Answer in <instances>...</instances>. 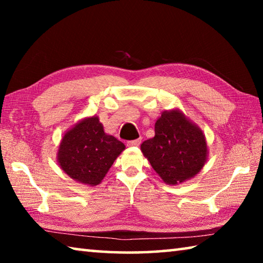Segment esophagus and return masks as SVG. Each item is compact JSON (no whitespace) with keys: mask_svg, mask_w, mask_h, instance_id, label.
Listing matches in <instances>:
<instances>
[{"mask_svg":"<svg viewBox=\"0 0 263 263\" xmlns=\"http://www.w3.org/2000/svg\"><path fill=\"white\" fill-rule=\"evenodd\" d=\"M140 139H136V140H130L126 142V145L128 146V147H133V146H139L140 145Z\"/></svg>","mask_w":263,"mask_h":263,"instance_id":"34e87169","label":"esophagus"}]
</instances>
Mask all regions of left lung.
<instances>
[{"instance_id":"left-lung-1","label":"left lung","mask_w":263,"mask_h":263,"mask_svg":"<svg viewBox=\"0 0 263 263\" xmlns=\"http://www.w3.org/2000/svg\"><path fill=\"white\" fill-rule=\"evenodd\" d=\"M155 136L140 146L164 183L176 185L193 179L208 161L205 135L179 108L163 111L155 122Z\"/></svg>"}]
</instances>
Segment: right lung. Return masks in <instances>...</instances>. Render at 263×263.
<instances>
[{
  "label": "right lung",
  "instance_id": "obj_1",
  "mask_svg": "<svg viewBox=\"0 0 263 263\" xmlns=\"http://www.w3.org/2000/svg\"><path fill=\"white\" fill-rule=\"evenodd\" d=\"M125 145L106 135L99 116L82 118L64 133L58 148V164L70 179L95 186L119 157Z\"/></svg>",
  "mask_w": 263,
  "mask_h": 263
}]
</instances>
